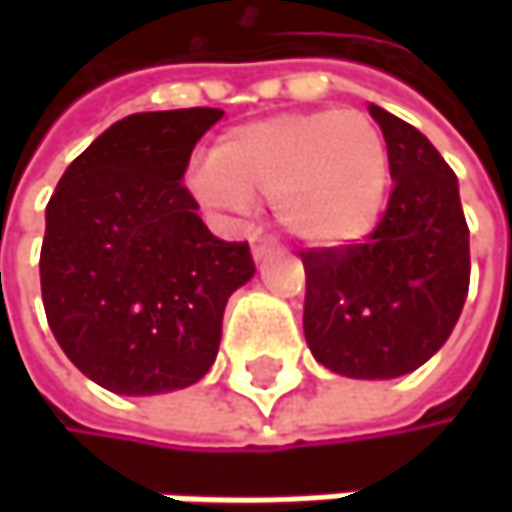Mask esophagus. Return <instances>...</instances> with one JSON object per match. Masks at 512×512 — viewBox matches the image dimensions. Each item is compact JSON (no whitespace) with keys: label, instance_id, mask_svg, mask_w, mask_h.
<instances>
[{"label":"esophagus","instance_id":"esophagus-1","mask_svg":"<svg viewBox=\"0 0 512 512\" xmlns=\"http://www.w3.org/2000/svg\"><path fill=\"white\" fill-rule=\"evenodd\" d=\"M252 255H255V260L272 255V243H269V240H260V237H255V243H252Z\"/></svg>","mask_w":512,"mask_h":512}]
</instances>
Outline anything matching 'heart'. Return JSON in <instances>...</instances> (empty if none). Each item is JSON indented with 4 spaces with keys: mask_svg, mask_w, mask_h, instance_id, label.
Here are the masks:
<instances>
[{
    "mask_svg": "<svg viewBox=\"0 0 512 512\" xmlns=\"http://www.w3.org/2000/svg\"><path fill=\"white\" fill-rule=\"evenodd\" d=\"M388 148L379 127L356 109L278 115L222 136L198 192L243 210L275 201L287 234L305 246H344L364 237L382 210Z\"/></svg>",
    "mask_w": 512,
    "mask_h": 512,
    "instance_id": "heart-1",
    "label": "heart"
}]
</instances>
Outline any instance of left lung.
Segmentation results:
<instances>
[{
	"label": "left lung",
	"instance_id": "left-lung-1",
	"mask_svg": "<svg viewBox=\"0 0 512 512\" xmlns=\"http://www.w3.org/2000/svg\"><path fill=\"white\" fill-rule=\"evenodd\" d=\"M394 189L364 243L305 249V341L350 379H394L433 358L468 293L460 183L424 133L370 106Z\"/></svg>",
	"mask_w": 512,
	"mask_h": 512
}]
</instances>
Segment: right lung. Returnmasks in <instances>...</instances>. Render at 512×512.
Returning <instances> with one entry per match:
<instances>
[{
	"label": "right lung",
	"mask_w": 512,
	"mask_h": 512,
	"mask_svg": "<svg viewBox=\"0 0 512 512\" xmlns=\"http://www.w3.org/2000/svg\"><path fill=\"white\" fill-rule=\"evenodd\" d=\"M222 109L139 112L61 174L47 204L41 293L52 335L97 385L145 397L198 382L216 361L228 296L255 275L180 183Z\"/></svg>",
	"instance_id": "1"
}]
</instances>
